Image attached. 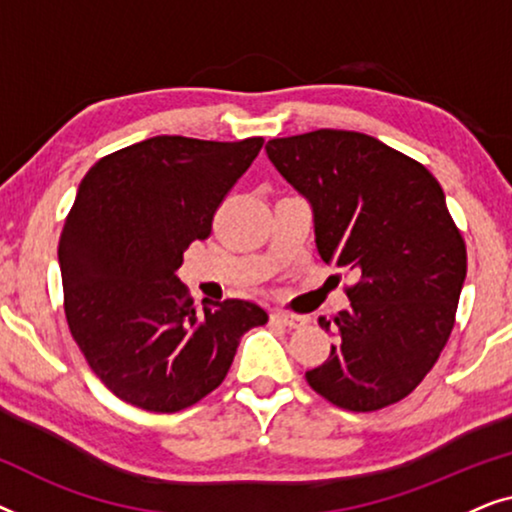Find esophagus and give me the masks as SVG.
Returning <instances> with one entry per match:
<instances>
[{
    "label": "esophagus",
    "instance_id": "esophagus-1",
    "mask_svg": "<svg viewBox=\"0 0 512 512\" xmlns=\"http://www.w3.org/2000/svg\"><path fill=\"white\" fill-rule=\"evenodd\" d=\"M272 321H277V324H282L286 328H300L305 326V317H298V314H291V312H282V310H275L270 314Z\"/></svg>",
    "mask_w": 512,
    "mask_h": 512
}]
</instances>
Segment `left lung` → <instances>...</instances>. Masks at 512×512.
Wrapping results in <instances>:
<instances>
[{"instance_id": "1", "label": "left lung", "mask_w": 512, "mask_h": 512, "mask_svg": "<svg viewBox=\"0 0 512 512\" xmlns=\"http://www.w3.org/2000/svg\"><path fill=\"white\" fill-rule=\"evenodd\" d=\"M312 209L321 261L359 279L319 326L335 338L310 387L354 412L401 401L443 352L466 279V247L436 177L380 139L314 130L265 144Z\"/></svg>"}]
</instances>
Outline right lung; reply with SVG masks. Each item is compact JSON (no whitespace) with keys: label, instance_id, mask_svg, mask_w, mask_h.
<instances>
[{"label":"right lung","instance_id":"1","mask_svg":"<svg viewBox=\"0 0 512 512\" xmlns=\"http://www.w3.org/2000/svg\"><path fill=\"white\" fill-rule=\"evenodd\" d=\"M261 146L263 137L158 135L81 179L58 247L65 314L88 366L121 401L151 412L198 403L223 382L242 335L268 321L237 298L195 314L177 277Z\"/></svg>","mask_w":512,"mask_h":512}]
</instances>
